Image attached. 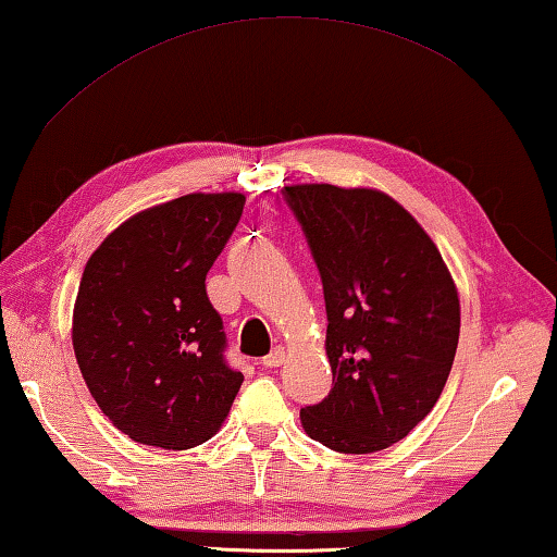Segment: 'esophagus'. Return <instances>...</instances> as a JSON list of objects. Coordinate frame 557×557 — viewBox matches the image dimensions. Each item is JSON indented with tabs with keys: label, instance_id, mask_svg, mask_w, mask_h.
<instances>
[{
	"label": "esophagus",
	"instance_id": "obj_1",
	"mask_svg": "<svg viewBox=\"0 0 557 557\" xmlns=\"http://www.w3.org/2000/svg\"><path fill=\"white\" fill-rule=\"evenodd\" d=\"M282 363H285V348L282 346L272 348V351L262 358V366H265V369H277V366H282Z\"/></svg>",
	"mask_w": 557,
	"mask_h": 557
}]
</instances>
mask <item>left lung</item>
<instances>
[{
  "label": "left lung",
  "instance_id": "left-lung-1",
  "mask_svg": "<svg viewBox=\"0 0 557 557\" xmlns=\"http://www.w3.org/2000/svg\"><path fill=\"white\" fill-rule=\"evenodd\" d=\"M319 268L332 391L301 428L344 455H371L428 418L459 342V297L437 245L375 188H282Z\"/></svg>",
  "mask_w": 557,
  "mask_h": 557
}]
</instances>
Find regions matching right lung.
Returning <instances> with one entry per match:
<instances>
[{
    "label": "right lung",
    "instance_id": "add662e5",
    "mask_svg": "<svg viewBox=\"0 0 557 557\" xmlns=\"http://www.w3.org/2000/svg\"><path fill=\"white\" fill-rule=\"evenodd\" d=\"M243 194H186L132 215L92 252L73 309V351L98 408L139 445L211 440L240 391L206 275Z\"/></svg>",
    "mask_w": 557,
    "mask_h": 557
}]
</instances>
